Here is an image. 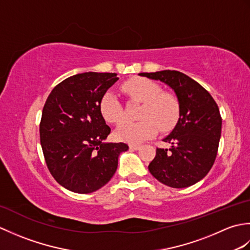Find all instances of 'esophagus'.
<instances>
[{
    "label": "esophagus",
    "mask_w": 250,
    "mask_h": 250,
    "mask_svg": "<svg viewBox=\"0 0 250 250\" xmlns=\"http://www.w3.org/2000/svg\"><path fill=\"white\" fill-rule=\"evenodd\" d=\"M129 147H130V149H132V150H137V149H140V148H141V145L140 144H130Z\"/></svg>",
    "instance_id": "obj_1"
}]
</instances>
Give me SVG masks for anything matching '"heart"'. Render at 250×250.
<instances>
[{
    "mask_svg": "<svg viewBox=\"0 0 250 250\" xmlns=\"http://www.w3.org/2000/svg\"><path fill=\"white\" fill-rule=\"evenodd\" d=\"M121 90L131 100L143 103L137 122H124L116 130L119 141L144 142L155 136L159 128L169 131L177 124L180 116V103L176 95L164 92L162 88L148 78H132L121 86ZM100 111L108 124H119L124 119V108L116 95L107 92L100 101Z\"/></svg>",
    "mask_w": 250,
    "mask_h": 250,
    "instance_id": "heart-1",
    "label": "heart"
}]
</instances>
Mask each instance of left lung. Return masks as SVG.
<instances>
[{
  "label": "left lung",
  "mask_w": 250,
  "mask_h": 250,
  "mask_svg": "<svg viewBox=\"0 0 250 250\" xmlns=\"http://www.w3.org/2000/svg\"><path fill=\"white\" fill-rule=\"evenodd\" d=\"M166 83L177 95L180 116L176 126L163 141L169 149L157 148L149 172L172 188H186L200 182L213 167L221 135L218 105L206 89L178 71L141 73Z\"/></svg>",
  "instance_id": "8db88e82"
}]
</instances>
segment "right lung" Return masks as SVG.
I'll return each mask as SVG.
<instances>
[{"label": "right lung", "mask_w": 250, "mask_h": 250, "mask_svg": "<svg viewBox=\"0 0 250 250\" xmlns=\"http://www.w3.org/2000/svg\"><path fill=\"white\" fill-rule=\"evenodd\" d=\"M118 81L116 73L77 74L58 83L44 105L40 139L50 174L62 187L91 193L107 184L125 143H103L110 133L100 101Z\"/></svg>", "instance_id": "obj_1"}]
</instances>
